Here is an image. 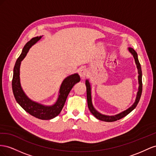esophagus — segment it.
Returning <instances> with one entry per match:
<instances>
[{"mask_svg":"<svg viewBox=\"0 0 156 156\" xmlns=\"http://www.w3.org/2000/svg\"><path fill=\"white\" fill-rule=\"evenodd\" d=\"M86 73H87V70L85 69H81L79 70V75L80 76L82 80H84L86 77Z\"/></svg>","mask_w":156,"mask_h":156,"instance_id":"1","label":"esophagus"}]
</instances>
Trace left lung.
Here are the masks:
<instances>
[{
	"instance_id": "left-lung-1",
	"label": "left lung",
	"mask_w": 156,
	"mask_h": 156,
	"mask_svg": "<svg viewBox=\"0 0 156 156\" xmlns=\"http://www.w3.org/2000/svg\"><path fill=\"white\" fill-rule=\"evenodd\" d=\"M129 51L133 55V57L135 59V63L136 65V67L138 69V73H139V76H138V80H139V90H138L137 94H136V97L134 104H133L131 107L127 109L126 110L123 111V112L119 113L118 114L114 115H103L101 113H99L98 111H97L95 108L93 107V104H92V101H91V85L90 83L89 82L88 80L86 81V90H87V105H88V108L90 109L91 113L94 115V116L99 120H101V121L103 122H115L117 121L118 119H122V118L126 116L127 114H129L132 110H134L136 105H138L139 102V100L140 99L141 94H142V70H141V66L140 64L139 61V59H138V55L136 52L133 50L131 48H129Z\"/></svg>"
}]
</instances>
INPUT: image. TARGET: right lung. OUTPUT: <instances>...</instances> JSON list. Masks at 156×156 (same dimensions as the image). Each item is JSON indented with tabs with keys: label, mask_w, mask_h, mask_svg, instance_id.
<instances>
[{
	"label": "right lung",
	"mask_w": 156,
	"mask_h": 156,
	"mask_svg": "<svg viewBox=\"0 0 156 156\" xmlns=\"http://www.w3.org/2000/svg\"><path fill=\"white\" fill-rule=\"evenodd\" d=\"M42 37L33 38L27 43L20 57L17 58L14 68L12 79V90L15 99L27 112L33 116L41 119H51L58 115L63 109L66 98L76 83L80 81V77L78 74H74L66 77L61 83L59 89V95L57 101L51 106H45L33 101L25 95L22 90L20 79V69L21 62L26 56L29 49L36 44Z\"/></svg>",
	"instance_id": "1"
}]
</instances>
